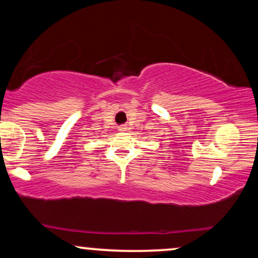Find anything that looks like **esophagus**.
<instances>
[{"label":"esophagus","instance_id":"esophagus-1","mask_svg":"<svg viewBox=\"0 0 258 258\" xmlns=\"http://www.w3.org/2000/svg\"><path fill=\"white\" fill-rule=\"evenodd\" d=\"M119 131H120V132H125V131H127V126H125V125L119 126Z\"/></svg>","mask_w":258,"mask_h":258}]
</instances>
